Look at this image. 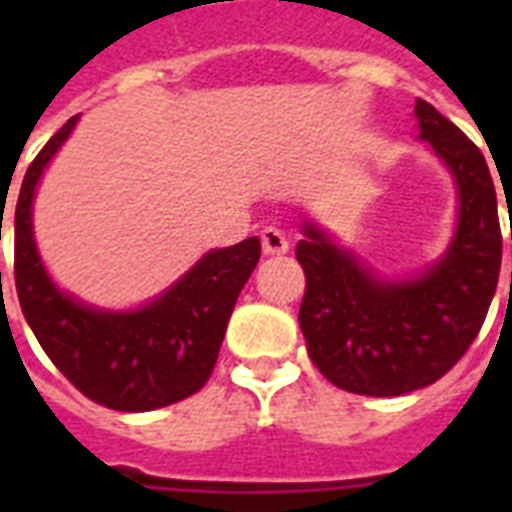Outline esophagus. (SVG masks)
Listing matches in <instances>:
<instances>
[{"mask_svg": "<svg viewBox=\"0 0 512 512\" xmlns=\"http://www.w3.org/2000/svg\"><path fill=\"white\" fill-rule=\"evenodd\" d=\"M260 239H263V252L268 257H276V255H284L289 249V241L287 236L279 231V228H265L260 233Z\"/></svg>", "mask_w": 512, "mask_h": 512, "instance_id": "34e87169", "label": "esophagus"}]
</instances>
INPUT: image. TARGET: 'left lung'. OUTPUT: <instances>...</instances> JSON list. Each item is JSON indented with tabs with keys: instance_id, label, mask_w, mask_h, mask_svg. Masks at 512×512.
I'll return each mask as SVG.
<instances>
[{
	"instance_id": "obj_1",
	"label": "left lung",
	"mask_w": 512,
	"mask_h": 512,
	"mask_svg": "<svg viewBox=\"0 0 512 512\" xmlns=\"http://www.w3.org/2000/svg\"><path fill=\"white\" fill-rule=\"evenodd\" d=\"M414 116L457 183L460 220L449 252L417 279L382 281L319 225L305 223L295 249L308 356L332 385L358 396H404L441 380L481 332L500 281L497 191L484 154L425 100Z\"/></svg>"
}]
</instances>
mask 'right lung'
Masks as SVG:
<instances>
[{"mask_svg": "<svg viewBox=\"0 0 512 512\" xmlns=\"http://www.w3.org/2000/svg\"><path fill=\"white\" fill-rule=\"evenodd\" d=\"M79 116H71L26 170L15 207V289L44 353L76 390L116 412H151L204 388L260 239L212 249L154 303L108 313L63 295L44 271L31 228L39 177Z\"/></svg>", "mask_w": 512, "mask_h": 512, "instance_id": "1", "label": "right lung"}]
</instances>
